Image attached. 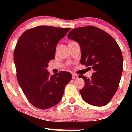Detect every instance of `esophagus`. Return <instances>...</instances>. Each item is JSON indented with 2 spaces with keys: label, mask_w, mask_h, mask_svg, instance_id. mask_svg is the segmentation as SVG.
<instances>
[{
  "label": "esophagus",
  "mask_w": 132,
  "mask_h": 132,
  "mask_svg": "<svg viewBox=\"0 0 132 132\" xmlns=\"http://www.w3.org/2000/svg\"><path fill=\"white\" fill-rule=\"evenodd\" d=\"M78 76L76 74H72V79H78Z\"/></svg>",
  "instance_id": "1"
}]
</instances>
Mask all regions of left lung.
Listing matches in <instances>:
<instances>
[{
  "mask_svg": "<svg viewBox=\"0 0 132 132\" xmlns=\"http://www.w3.org/2000/svg\"><path fill=\"white\" fill-rule=\"evenodd\" d=\"M67 37L79 44L81 63L94 72L87 79L79 75L85 86L79 90L82 97L90 105H107L117 90L123 71V56L116 41L104 30L93 26L72 30Z\"/></svg>",
  "mask_w": 132,
  "mask_h": 132,
  "instance_id": "8db88e82",
  "label": "left lung"
}]
</instances>
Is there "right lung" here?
Here are the masks:
<instances>
[{
	"instance_id": "right-lung-1",
	"label": "right lung",
	"mask_w": 132,
	"mask_h": 132,
	"mask_svg": "<svg viewBox=\"0 0 132 132\" xmlns=\"http://www.w3.org/2000/svg\"><path fill=\"white\" fill-rule=\"evenodd\" d=\"M71 28L38 26L27 30L19 38L13 53L16 78L28 101L40 109L60 102L64 87L72 79L69 72L50 76L46 68L55 57L59 41Z\"/></svg>"
}]
</instances>
